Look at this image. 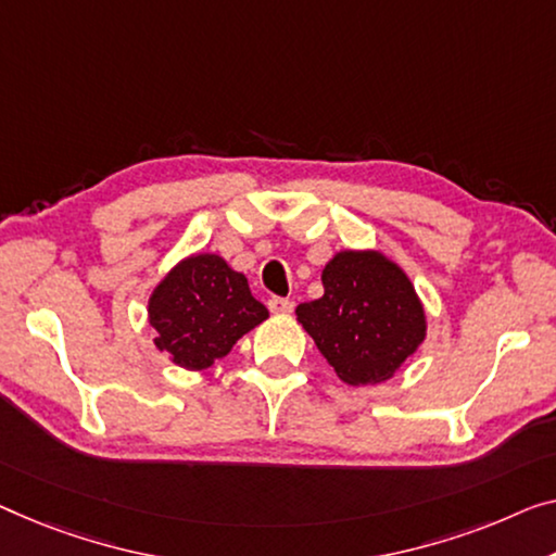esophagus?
Returning <instances> with one entry per match:
<instances>
[{"mask_svg": "<svg viewBox=\"0 0 556 556\" xmlns=\"http://www.w3.org/2000/svg\"><path fill=\"white\" fill-rule=\"evenodd\" d=\"M269 309L275 314H289L294 309V302L292 300H285V296H271V300L267 302Z\"/></svg>", "mask_w": 556, "mask_h": 556, "instance_id": "esophagus-1", "label": "esophagus"}]
</instances>
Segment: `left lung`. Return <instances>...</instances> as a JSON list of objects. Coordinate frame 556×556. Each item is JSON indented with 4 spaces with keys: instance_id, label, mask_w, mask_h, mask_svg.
Segmentation results:
<instances>
[{
    "instance_id": "1",
    "label": "left lung",
    "mask_w": 556,
    "mask_h": 556,
    "mask_svg": "<svg viewBox=\"0 0 556 556\" xmlns=\"http://www.w3.org/2000/svg\"><path fill=\"white\" fill-rule=\"evenodd\" d=\"M325 294L296 321L352 387L394 377L427 337V314L400 264L375 250L337 252L321 269Z\"/></svg>"
}]
</instances>
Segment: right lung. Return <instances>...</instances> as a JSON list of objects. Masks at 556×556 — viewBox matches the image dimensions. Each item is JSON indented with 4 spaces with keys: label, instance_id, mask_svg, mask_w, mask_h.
Instances as JSON below:
<instances>
[{
    "label": "right lung",
    "instance_id": "obj_1",
    "mask_svg": "<svg viewBox=\"0 0 556 556\" xmlns=\"http://www.w3.org/2000/svg\"><path fill=\"white\" fill-rule=\"evenodd\" d=\"M154 346L181 369L202 371L227 357L237 339L269 317L247 277L219 254H192L149 296Z\"/></svg>",
    "mask_w": 556,
    "mask_h": 556
}]
</instances>
